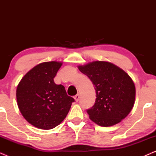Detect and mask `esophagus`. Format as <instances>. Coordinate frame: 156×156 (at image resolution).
<instances>
[{"instance_id": "obj_1", "label": "esophagus", "mask_w": 156, "mask_h": 156, "mask_svg": "<svg viewBox=\"0 0 156 156\" xmlns=\"http://www.w3.org/2000/svg\"><path fill=\"white\" fill-rule=\"evenodd\" d=\"M74 99H75V101H79V100H80V94H76V95H75L74 96Z\"/></svg>"}]
</instances>
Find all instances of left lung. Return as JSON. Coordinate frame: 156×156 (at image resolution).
<instances>
[{
  "label": "left lung",
  "mask_w": 156,
  "mask_h": 156,
  "mask_svg": "<svg viewBox=\"0 0 156 156\" xmlns=\"http://www.w3.org/2000/svg\"><path fill=\"white\" fill-rule=\"evenodd\" d=\"M78 68L94 85L97 98L94 105L87 111L89 119L104 127L121 122L135 102L136 87L130 76L108 62H91Z\"/></svg>",
  "instance_id": "1"
}]
</instances>
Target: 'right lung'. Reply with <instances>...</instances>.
Here are the masks:
<instances>
[{"label":"right lung","instance_id":"add662e5","mask_svg":"<svg viewBox=\"0 0 156 156\" xmlns=\"http://www.w3.org/2000/svg\"><path fill=\"white\" fill-rule=\"evenodd\" d=\"M62 62H45L30 70L16 90L18 106L27 122L40 129H54L66 118L73 98L54 78Z\"/></svg>","mask_w":156,"mask_h":156}]
</instances>
